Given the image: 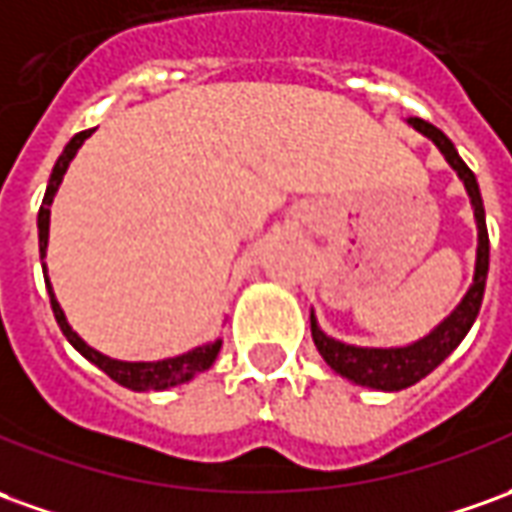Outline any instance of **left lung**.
<instances>
[{
  "label": "left lung",
  "instance_id": "1",
  "mask_svg": "<svg viewBox=\"0 0 512 512\" xmlns=\"http://www.w3.org/2000/svg\"><path fill=\"white\" fill-rule=\"evenodd\" d=\"M410 125L418 133H424L426 139L435 142V147L449 161L451 169L465 183V192H468L471 206H474V220H477V264H474V281L463 295L460 306L440 326L429 331L424 340L404 345V348H359V345L340 343V340L329 337L326 331H320L315 312H312V340H315L320 357L326 359V365L348 382L373 387V390H404V387L421 382L424 376H429L432 370L438 368L440 362L463 343L468 329L474 326L479 306H482V295H485V281H488L491 239H488L485 206H482L477 178H474L471 169L465 167V161L457 155L454 144L449 142V136L443 130L429 125L424 119H418V116H412Z\"/></svg>",
  "mask_w": 512,
  "mask_h": 512
}]
</instances>
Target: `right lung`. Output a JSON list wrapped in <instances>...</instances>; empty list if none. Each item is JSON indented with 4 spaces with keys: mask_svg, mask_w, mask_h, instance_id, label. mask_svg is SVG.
<instances>
[{
    "mask_svg": "<svg viewBox=\"0 0 512 512\" xmlns=\"http://www.w3.org/2000/svg\"><path fill=\"white\" fill-rule=\"evenodd\" d=\"M88 136H91V130H83V133H77L72 136V142L63 147L61 158L55 161V167H52V175H49L47 183V195H44V203H41V209H38V250H41V262H44V256H47V239H49V206H52V197L58 192V186H61L63 175H66V169H69V161H72L77 150H80V144L86 142ZM44 270H47V264H41ZM47 281V292H49V303H52V312H55V320H58V326H61L63 337L69 340V343L88 359V362H94L97 368L105 370L114 382H119L122 387H128V390H167V387H175V384L189 382L192 376L197 373H203V370H209L214 365V359L220 354L222 340H214V343L200 345V348H192V351H186L181 357H169V359H158V362H122V359H111L100 354V351H94L91 345L83 343L80 340V334L72 331L69 326V320L63 315L61 303L55 298V292H52V284H49V278L44 276Z\"/></svg>",
    "mask_w": 512,
    "mask_h": 512,
    "instance_id": "obj_1",
    "label": "right lung"
}]
</instances>
